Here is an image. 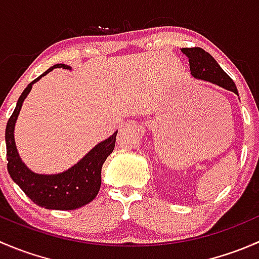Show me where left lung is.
<instances>
[{"label":"left lung","instance_id":"8db88e82","mask_svg":"<svg viewBox=\"0 0 259 259\" xmlns=\"http://www.w3.org/2000/svg\"><path fill=\"white\" fill-rule=\"evenodd\" d=\"M182 52L188 56L190 65V74L198 80L209 81L219 85L226 90L233 91L238 95V90L233 80L227 75V72L218 65L214 57L200 48L182 49Z\"/></svg>","mask_w":259,"mask_h":259}]
</instances>
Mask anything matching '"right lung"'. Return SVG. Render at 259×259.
<instances>
[{
  "mask_svg": "<svg viewBox=\"0 0 259 259\" xmlns=\"http://www.w3.org/2000/svg\"><path fill=\"white\" fill-rule=\"evenodd\" d=\"M57 67L71 69L69 65L56 64L46 70L42 75L27 85L18 98L17 105L6 125V151L7 169L12 180L23 190L26 195L38 207L46 209L72 210L89 204L98 195L101 185V168L104 161L113 153L116 134L115 132L110 138L94 146L85 156L67 170L59 174H37L31 171L25 163H22L15 143V124L21 106L26 96L32 89V85L50 71Z\"/></svg>",
  "mask_w": 259,
  "mask_h": 259,
  "instance_id": "obj_1",
  "label": "right lung"
}]
</instances>
